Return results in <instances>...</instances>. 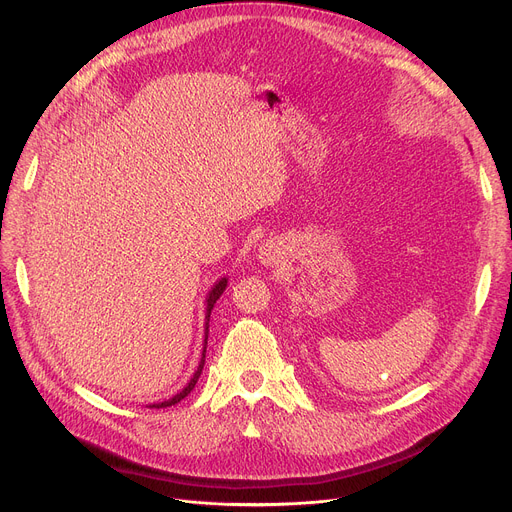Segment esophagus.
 Returning <instances> with one entry per match:
<instances>
[{
	"label": "esophagus",
	"instance_id": "34e87169",
	"mask_svg": "<svg viewBox=\"0 0 512 512\" xmlns=\"http://www.w3.org/2000/svg\"><path fill=\"white\" fill-rule=\"evenodd\" d=\"M262 254H260V258H262V262H266V264H272L274 262V256H276V252H274V246L272 244H264L262 246V250H260Z\"/></svg>",
	"mask_w": 512,
	"mask_h": 512
}]
</instances>
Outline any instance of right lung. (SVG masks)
I'll use <instances>...</instances> for the list:
<instances>
[{
  "label": "right lung",
  "mask_w": 512,
  "mask_h": 512,
  "mask_svg": "<svg viewBox=\"0 0 512 512\" xmlns=\"http://www.w3.org/2000/svg\"><path fill=\"white\" fill-rule=\"evenodd\" d=\"M225 287H227V278H221L217 285L213 287V291L209 293V297H207V321H209V315H211V309H213V305L217 303V299L221 297V293L225 291ZM207 331H209V325H207ZM205 344H207V335H205ZM203 364H205V348H203V358H201V364H199V368H197V372L193 374V378H191V382L177 394V396H173V399H168V401H164V403H158V405H152V407H156V409H162V407H170V405H177V403H181L185 396L195 388V384H197V380H199V376H201V370H203Z\"/></svg>",
  "instance_id": "right-lung-1"
}]
</instances>
